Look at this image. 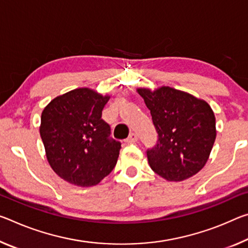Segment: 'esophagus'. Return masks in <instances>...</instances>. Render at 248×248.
Listing matches in <instances>:
<instances>
[{"instance_id": "obj_1", "label": "esophagus", "mask_w": 248, "mask_h": 248, "mask_svg": "<svg viewBox=\"0 0 248 248\" xmlns=\"http://www.w3.org/2000/svg\"><path fill=\"white\" fill-rule=\"evenodd\" d=\"M137 141H138V136H137L136 133H130L128 138L125 139V142L127 143H135Z\"/></svg>"}]
</instances>
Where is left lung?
I'll return each instance as SVG.
<instances>
[{"mask_svg": "<svg viewBox=\"0 0 248 248\" xmlns=\"http://www.w3.org/2000/svg\"><path fill=\"white\" fill-rule=\"evenodd\" d=\"M150 110L158 142L147 151L148 162L168 181L186 180L201 171L216 138L215 116L205 100L161 86L137 88Z\"/></svg>", "mask_w": 248, "mask_h": 248, "instance_id": "obj_1", "label": "left lung"}]
</instances>
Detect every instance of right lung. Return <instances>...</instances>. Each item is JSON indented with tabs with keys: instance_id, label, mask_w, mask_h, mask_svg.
Listing matches in <instances>:
<instances>
[{
	"instance_id": "obj_1",
	"label": "right lung",
	"mask_w": 248,
	"mask_h": 248,
	"mask_svg": "<svg viewBox=\"0 0 248 248\" xmlns=\"http://www.w3.org/2000/svg\"><path fill=\"white\" fill-rule=\"evenodd\" d=\"M90 88L57 96L42 112L39 133L50 168L77 186H93L115 168L121 144L109 139L110 127L101 119L109 100Z\"/></svg>"
}]
</instances>
